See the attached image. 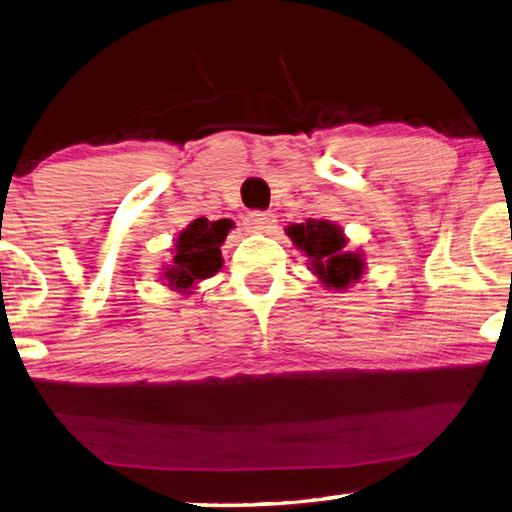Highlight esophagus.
<instances>
[{
  "mask_svg": "<svg viewBox=\"0 0 512 512\" xmlns=\"http://www.w3.org/2000/svg\"><path fill=\"white\" fill-rule=\"evenodd\" d=\"M246 225L250 232H271L275 228V216L271 212H250Z\"/></svg>",
  "mask_w": 512,
  "mask_h": 512,
  "instance_id": "obj_1",
  "label": "esophagus"
}]
</instances>
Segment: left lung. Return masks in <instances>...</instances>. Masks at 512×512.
<instances>
[{"instance_id":"left-lung-1","label":"left lung","mask_w":512,"mask_h":512,"mask_svg":"<svg viewBox=\"0 0 512 512\" xmlns=\"http://www.w3.org/2000/svg\"><path fill=\"white\" fill-rule=\"evenodd\" d=\"M287 235L293 246L309 257V271L323 287L345 291L361 280L363 262L361 250H348V237L341 225L327 219H307V223H291Z\"/></svg>"}]
</instances>
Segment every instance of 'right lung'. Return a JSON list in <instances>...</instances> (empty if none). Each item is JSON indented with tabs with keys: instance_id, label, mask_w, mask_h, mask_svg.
Returning a JSON list of instances; mask_svg holds the SVG:
<instances>
[{
	"instance_id": "right-lung-1",
	"label": "right lung",
	"mask_w": 512,
	"mask_h": 512,
	"mask_svg": "<svg viewBox=\"0 0 512 512\" xmlns=\"http://www.w3.org/2000/svg\"><path fill=\"white\" fill-rule=\"evenodd\" d=\"M232 230L230 219L207 221L205 216L187 225L173 241L171 262L162 268V280L171 291L192 293L198 282L223 266L221 246Z\"/></svg>"
}]
</instances>
